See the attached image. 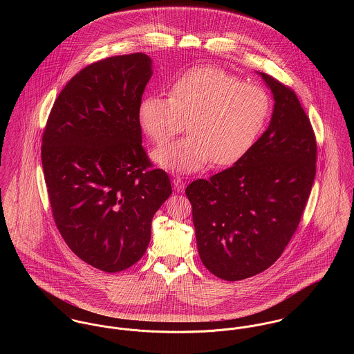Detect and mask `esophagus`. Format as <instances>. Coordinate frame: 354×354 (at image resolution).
Wrapping results in <instances>:
<instances>
[{"label":"esophagus","mask_w":354,"mask_h":354,"mask_svg":"<svg viewBox=\"0 0 354 354\" xmlns=\"http://www.w3.org/2000/svg\"><path fill=\"white\" fill-rule=\"evenodd\" d=\"M173 185H174V189L177 192H184V189H185V181L181 177H174L173 178Z\"/></svg>","instance_id":"1"}]
</instances>
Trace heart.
Here are the masks:
<instances>
[{"label":"heart","mask_w":354,"mask_h":354,"mask_svg":"<svg viewBox=\"0 0 354 354\" xmlns=\"http://www.w3.org/2000/svg\"><path fill=\"white\" fill-rule=\"evenodd\" d=\"M270 114L264 90L244 84L222 69L204 66L181 75L169 90V98L145 97L138 120L153 145H163L183 131L189 135L153 152L162 167L191 173L211 159L230 166L251 151Z\"/></svg>","instance_id":"b5f03b06"}]
</instances>
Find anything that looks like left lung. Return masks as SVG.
I'll return each mask as SVG.
<instances>
[{
  "label": "left lung",
  "instance_id": "8db88e82",
  "mask_svg": "<svg viewBox=\"0 0 354 354\" xmlns=\"http://www.w3.org/2000/svg\"><path fill=\"white\" fill-rule=\"evenodd\" d=\"M259 75L275 101L267 131L232 167L185 189L203 264L225 281L260 274L279 259L316 174V138L297 95Z\"/></svg>",
  "mask_w": 354,
  "mask_h": 354
}]
</instances>
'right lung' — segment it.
<instances>
[{
    "label": "right lung",
    "mask_w": 354,
    "mask_h": 354,
    "mask_svg": "<svg viewBox=\"0 0 354 354\" xmlns=\"http://www.w3.org/2000/svg\"><path fill=\"white\" fill-rule=\"evenodd\" d=\"M151 75L143 53L87 65L57 97L42 138L55 226L72 252L106 272L145 254L152 216L171 195L142 146L138 109Z\"/></svg>",
    "instance_id": "obj_1"
}]
</instances>
